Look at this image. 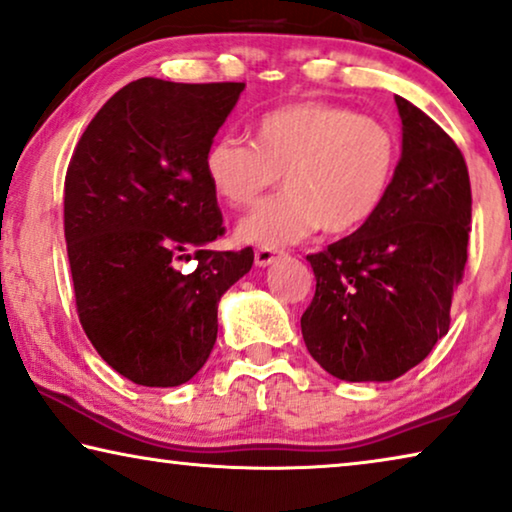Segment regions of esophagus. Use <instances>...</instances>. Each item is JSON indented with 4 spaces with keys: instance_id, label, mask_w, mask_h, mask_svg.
<instances>
[{
    "instance_id": "esophagus-1",
    "label": "esophagus",
    "mask_w": 512,
    "mask_h": 512,
    "mask_svg": "<svg viewBox=\"0 0 512 512\" xmlns=\"http://www.w3.org/2000/svg\"><path fill=\"white\" fill-rule=\"evenodd\" d=\"M282 255H285V253H282V250H276V248H257L255 250V264L262 266V269H264V266L273 264Z\"/></svg>"
}]
</instances>
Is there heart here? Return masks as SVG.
Segmentation results:
<instances>
[{"label": "heart", "mask_w": 512, "mask_h": 512, "mask_svg": "<svg viewBox=\"0 0 512 512\" xmlns=\"http://www.w3.org/2000/svg\"><path fill=\"white\" fill-rule=\"evenodd\" d=\"M402 144L386 121L347 105L299 101L264 112L253 142L216 137L204 151V177L232 209H248L282 174L280 195L241 220L239 239L289 246L322 227L347 234L384 207L398 177Z\"/></svg>", "instance_id": "b5f03b06"}]
</instances>
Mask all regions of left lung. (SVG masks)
Returning a JSON list of instances; mask_svg holds the SVG:
<instances>
[{
    "mask_svg": "<svg viewBox=\"0 0 512 512\" xmlns=\"http://www.w3.org/2000/svg\"><path fill=\"white\" fill-rule=\"evenodd\" d=\"M400 170L384 207L354 234L308 255L315 296L301 317L310 356L345 381H391L451 326L471 232L462 151L416 105L395 96Z\"/></svg>",
    "mask_w": 512,
    "mask_h": 512,
    "instance_id": "8db88e82",
    "label": "left lung"
}]
</instances>
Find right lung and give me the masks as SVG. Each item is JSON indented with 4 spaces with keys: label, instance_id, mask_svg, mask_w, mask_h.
I'll return each instance as SVG.
<instances>
[{
    "label": "right lung",
    "instance_id": "obj_1",
    "mask_svg": "<svg viewBox=\"0 0 512 512\" xmlns=\"http://www.w3.org/2000/svg\"><path fill=\"white\" fill-rule=\"evenodd\" d=\"M243 87L135 80L96 112L68 163L75 308L96 352L133 384L193 379L216 345L220 296L253 266V248H209L225 227L202 167ZM183 258L198 262L190 274Z\"/></svg>",
    "mask_w": 512,
    "mask_h": 512
}]
</instances>
